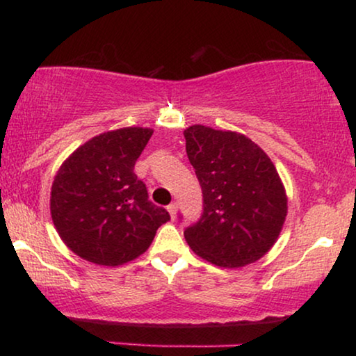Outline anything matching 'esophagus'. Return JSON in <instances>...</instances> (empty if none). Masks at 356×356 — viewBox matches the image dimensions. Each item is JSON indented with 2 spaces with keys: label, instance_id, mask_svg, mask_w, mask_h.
I'll return each instance as SVG.
<instances>
[{
  "label": "esophagus",
  "instance_id": "obj_1",
  "mask_svg": "<svg viewBox=\"0 0 356 356\" xmlns=\"http://www.w3.org/2000/svg\"><path fill=\"white\" fill-rule=\"evenodd\" d=\"M167 209H168V212H170V217H172V218L177 217V211H178V206H177V202H172V204H170V206H168Z\"/></svg>",
  "mask_w": 356,
  "mask_h": 356
}]
</instances>
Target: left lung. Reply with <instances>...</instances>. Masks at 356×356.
<instances>
[{"instance_id": "8db88e82", "label": "left lung", "mask_w": 356, "mask_h": 356, "mask_svg": "<svg viewBox=\"0 0 356 356\" xmlns=\"http://www.w3.org/2000/svg\"><path fill=\"white\" fill-rule=\"evenodd\" d=\"M184 139L202 189L201 217L184 228L188 245L220 267L261 259L286 216L285 189L274 163L259 145L232 131L194 124Z\"/></svg>"}]
</instances>
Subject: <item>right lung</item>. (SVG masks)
Instances as JSON below:
<instances>
[{
    "instance_id": "right-lung-1",
    "label": "right lung",
    "mask_w": 356,
    "mask_h": 356,
    "mask_svg": "<svg viewBox=\"0 0 356 356\" xmlns=\"http://www.w3.org/2000/svg\"><path fill=\"white\" fill-rule=\"evenodd\" d=\"M152 129L123 128L81 145L56 173L51 218L61 240L82 259L120 266L143 254L167 209L155 206L134 173Z\"/></svg>"
}]
</instances>
